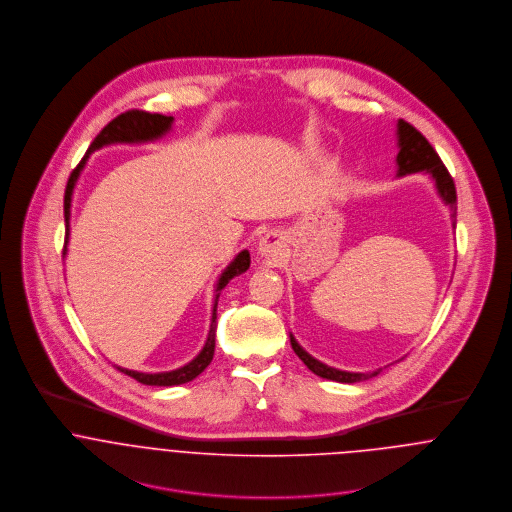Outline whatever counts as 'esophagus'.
Segmentation results:
<instances>
[{"label": "esophagus", "instance_id": "34e87169", "mask_svg": "<svg viewBox=\"0 0 512 512\" xmlns=\"http://www.w3.org/2000/svg\"><path fill=\"white\" fill-rule=\"evenodd\" d=\"M284 236L278 230L266 232L258 242V252L264 258H280L284 252Z\"/></svg>", "mask_w": 512, "mask_h": 512}]
</instances>
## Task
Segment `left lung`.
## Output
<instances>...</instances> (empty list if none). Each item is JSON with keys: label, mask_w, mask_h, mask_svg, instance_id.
<instances>
[{"label": "left lung", "mask_w": 512, "mask_h": 512, "mask_svg": "<svg viewBox=\"0 0 512 512\" xmlns=\"http://www.w3.org/2000/svg\"><path fill=\"white\" fill-rule=\"evenodd\" d=\"M396 134H398V155H396V163H398V177L402 175H410V173H418V171H426L430 173V177L436 181V189H438L441 201L449 207L451 211V220H453V228H455V215H457V193H455V183L449 175V171L445 169L443 161L439 159L436 149L432 144L408 122L398 120L396 126ZM290 343L295 355L303 361V365L307 366L313 374L327 378V380H335V382H361L366 378H372L380 372H347V370H339L333 366L323 365L317 359H313L309 353H305L301 349V345L295 341V337L290 335Z\"/></svg>", "instance_id": "left-lung-1"}]
</instances>
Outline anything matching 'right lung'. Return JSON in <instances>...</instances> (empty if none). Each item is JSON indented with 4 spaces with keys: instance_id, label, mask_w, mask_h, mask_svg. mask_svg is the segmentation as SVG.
Returning <instances> with one entry per match:
<instances>
[{
    "instance_id": "1",
    "label": "right lung",
    "mask_w": 512,
    "mask_h": 512,
    "mask_svg": "<svg viewBox=\"0 0 512 512\" xmlns=\"http://www.w3.org/2000/svg\"><path fill=\"white\" fill-rule=\"evenodd\" d=\"M173 124V116H163V114H149L144 110H130L124 112L120 116H116L108 126L102 128V132L94 138V142L88 147L86 155L80 159V163L74 167L67 189H65V248H63V256L67 254V244H69V234H71V201H73V191L80 171L84 169L90 153H94L96 149L104 146H112V144H146L159 140L161 136H165L171 130ZM250 268V252L242 250L220 274L219 282H217V295H215V303H213V317H211V329H209V337L205 341V347L201 349V353L185 366L169 370V372H138V370H128L122 366H116L120 372L136 378L138 382L147 384V386H177V384H185L191 382L193 378H197L207 366L211 365L213 355H215V337H217V303H219V292L234 278L240 276L242 272H246Z\"/></svg>"
}]
</instances>
